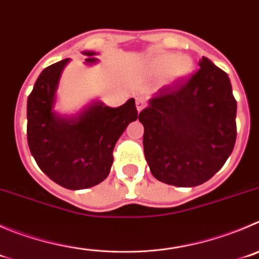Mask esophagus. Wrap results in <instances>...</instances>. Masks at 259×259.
Returning a JSON list of instances; mask_svg holds the SVG:
<instances>
[{"instance_id":"esophagus-1","label":"esophagus","mask_w":259,"mask_h":259,"mask_svg":"<svg viewBox=\"0 0 259 259\" xmlns=\"http://www.w3.org/2000/svg\"><path fill=\"white\" fill-rule=\"evenodd\" d=\"M135 103H137V110L139 111V112H141V111L146 107V100H144V98H142V97H138L137 102Z\"/></svg>"}]
</instances>
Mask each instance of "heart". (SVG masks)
I'll return each mask as SVG.
<instances>
[{"label":"heart","instance_id":"1","mask_svg":"<svg viewBox=\"0 0 259 259\" xmlns=\"http://www.w3.org/2000/svg\"><path fill=\"white\" fill-rule=\"evenodd\" d=\"M193 67L194 64L189 57H178L174 53H156L147 62L149 74L153 76L165 74L166 80L170 84L187 79L193 72Z\"/></svg>","mask_w":259,"mask_h":259}]
</instances>
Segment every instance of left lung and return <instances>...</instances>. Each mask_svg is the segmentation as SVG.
I'll list each match as a JSON object with an SVG mask.
<instances>
[{"mask_svg":"<svg viewBox=\"0 0 259 259\" xmlns=\"http://www.w3.org/2000/svg\"><path fill=\"white\" fill-rule=\"evenodd\" d=\"M185 80L163 87L139 113L144 156L157 180L175 187L206 183L233 152L236 101L228 74L207 57Z\"/></svg>","mask_w":259,"mask_h":259,"instance_id":"obj_1","label":"left lung"}]
</instances>
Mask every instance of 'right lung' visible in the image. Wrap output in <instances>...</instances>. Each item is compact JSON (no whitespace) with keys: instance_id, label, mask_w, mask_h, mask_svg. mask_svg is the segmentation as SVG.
Masks as SVG:
<instances>
[{"instance_id":"right-lung-1","label":"right lung","mask_w":259,"mask_h":259,"mask_svg":"<svg viewBox=\"0 0 259 259\" xmlns=\"http://www.w3.org/2000/svg\"><path fill=\"white\" fill-rule=\"evenodd\" d=\"M94 64L96 52H83ZM70 59L46 67L38 76L26 105V135L31 156L56 184L71 190L87 189L108 176L116 142L138 118L134 98L120 107L94 101L80 113L62 117L53 111L62 70Z\"/></svg>"}]
</instances>
